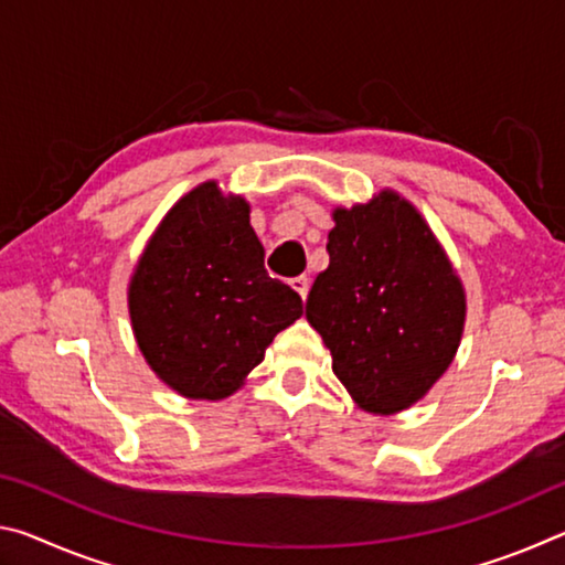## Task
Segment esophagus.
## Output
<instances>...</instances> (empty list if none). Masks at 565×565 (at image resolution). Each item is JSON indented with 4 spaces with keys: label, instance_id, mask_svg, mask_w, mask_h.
<instances>
[{
    "label": "esophagus",
    "instance_id": "esophagus-1",
    "mask_svg": "<svg viewBox=\"0 0 565 565\" xmlns=\"http://www.w3.org/2000/svg\"><path fill=\"white\" fill-rule=\"evenodd\" d=\"M309 279L306 276H296V279H291V289L301 296V299H306V294H309Z\"/></svg>",
    "mask_w": 565,
    "mask_h": 565
}]
</instances>
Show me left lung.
<instances>
[{
  "label": "left lung",
  "instance_id": "8db88e82",
  "mask_svg": "<svg viewBox=\"0 0 565 565\" xmlns=\"http://www.w3.org/2000/svg\"><path fill=\"white\" fill-rule=\"evenodd\" d=\"M333 222L329 269L311 286L306 319L351 398L369 414H398L451 366L466 321L463 284L396 191L333 209Z\"/></svg>",
  "mask_w": 565,
  "mask_h": 565
}]
</instances>
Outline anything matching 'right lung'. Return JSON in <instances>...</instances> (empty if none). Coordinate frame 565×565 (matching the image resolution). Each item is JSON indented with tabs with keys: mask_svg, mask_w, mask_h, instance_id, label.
Instances as JSON below:
<instances>
[{
	"mask_svg": "<svg viewBox=\"0 0 565 565\" xmlns=\"http://www.w3.org/2000/svg\"><path fill=\"white\" fill-rule=\"evenodd\" d=\"M301 313V296L264 269L246 199L224 196L216 181L169 209L129 281L139 349L186 398L232 396Z\"/></svg>",
	"mask_w": 565,
	"mask_h": 565,
	"instance_id": "obj_1",
	"label": "right lung"
}]
</instances>
